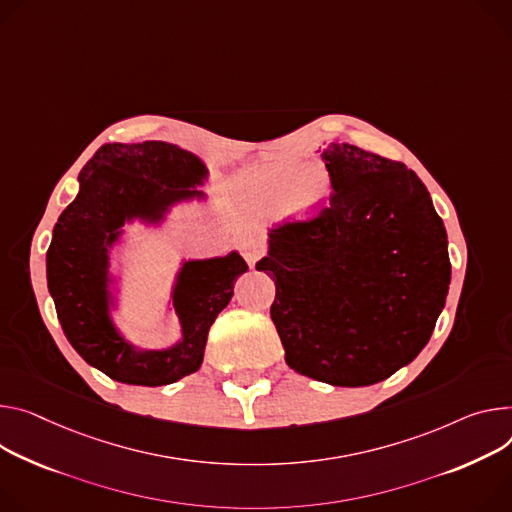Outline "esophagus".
I'll return each mask as SVG.
<instances>
[{
	"mask_svg": "<svg viewBox=\"0 0 512 512\" xmlns=\"http://www.w3.org/2000/svg\"><path fill=\"white\" fill-rule=\"evenodd\" d=\"M261 255H263V247H261L259 241L249 239V241L243 243V257L247 259V263H249L251 267L261 259Z\"/></svg>",
	"mask_w": 512,
	"mask_h": 512,
	"instance_id": "obj_1",
	"label": "esophagus"
}]
</instances>
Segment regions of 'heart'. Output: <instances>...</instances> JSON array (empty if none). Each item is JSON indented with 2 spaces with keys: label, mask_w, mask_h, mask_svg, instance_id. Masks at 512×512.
Instances as JSON below:
<instances>
[{
  "label": "heart",
  "mask_w": 512,
  "mask_h": 512,
  "mask_svg": "<svg viewBox=\"0 0 512 512\" xmlns=\"http://www.w3.org/2000/svg\"><path fill=\"white\" fill-rule=\"evenodd\" d=\"M257 198L269 206L280 208L288 202V214L298 220L312 218L333 196V179L329 173H306L294 183V165H273L261 169L253 177Z\"/></svg>",
  "instance_id": "heart-1"
}]
</instances>
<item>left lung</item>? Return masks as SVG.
Listing matches in <instances>:
<instances>
[{
  "label": "left lung",
  "mask_w": 512,
  "mask_h": 512,
  "mask_svg": "<svg viewBox=\"0 0 512 512\" xmlns=\"http://www.w3.org/2000/svg\"><path fill=\"white\" fill-rule=\"evenodd\" d=\"M331 206L269 232L255 265L275 284L286 363L343 388L378 384L429 343L451 284L447 232L406 165L331 143Z\"/></svg>",
  "instance_id": "1"
}]
</instances>
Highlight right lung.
I'll use <instances>...</instances> for the list:
<instances>
[{
  "instance_id": "add662e5",
  "label": "right lung",
  "mask_w": 512,
  "mask_h": 512,
  "mask_svg": "<svg viewBox=\"0 0 512 512\" xmlns=\"http://www.w3.org/2000/svg\"><path fill=\"white\" fill-rule=\"evenodd\" d=\"M79 194L63 210L46 251V284L73 349L116 382L167 386L200 369L208 331L228 306L237 277L249 267L224 257L183 259L171 290L181 337L165 349L136 347L116 327V277L110 251L124 224L161 226L185 202H204L196 190L208 179L204 161L163 141L108 143L79 173Z\"/></svg>"
}]
</instances>
